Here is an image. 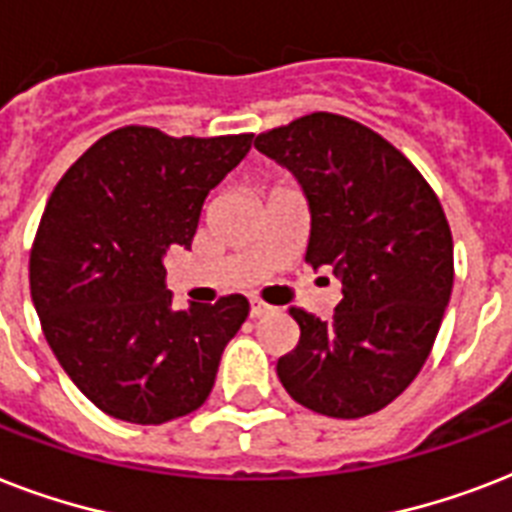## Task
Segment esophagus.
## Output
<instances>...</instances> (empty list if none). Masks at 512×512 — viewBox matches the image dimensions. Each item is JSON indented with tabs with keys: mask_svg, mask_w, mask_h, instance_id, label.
Returning a JSON list of instances; mask_svg holds the SVG:
<instances>
[{
	"mask_svg": "<svg viewBox=\"0 0 512 512\" xmlns=\"http://www.w3.org/2000/svg\"><path fill=\"white\" fill-rule=\"evenodd\" d=\"M249 313H252V319H263V316H271L273 308L271 305L260 303V300H252V303H249Z\"/></svg>",
	"mask_w": 512,
	"mask_h": 512,
	"instance_id": "esophagus-1",
	"label": "esophagus"
}]
</instances>
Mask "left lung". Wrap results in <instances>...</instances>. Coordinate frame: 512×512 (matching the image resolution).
Here are the masks:
<instances>
[{
	"mask_svg": "<svg viewBox=\"0 0 512 512\" xmlns=\"http://www.w3.org/2000/svg\"><path fill=\"white\" fill-rule=\"evenodd\" d=\"M311 212L305 260L329 268L342 300L332 321L292 308L300 342L279 358L281 385L313 412H380L428 361L454 284L441 201L401 151L345 116L308 114L257 135Z\"/></svg>",
	"mask_w": 512,
	"mask_h": 512,
	"instance_id": "8db88e82",
	"label": "left lung"
}]
</instances>
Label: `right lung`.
Here are the masks:
<instances>
[{
	"instance_id": "obj_1",
	"label": "right lung",
	"mask_w": 512,
	"mask_h": 512,
	"mask_svg": "<svg viewBox=\"0 0 512 512\" xmlns=\"http://www.w3.org/2000/svg\"><path fill=\"white\" fill-rule=\"evenodd\" d=\"M249 148L252 135L122 127L71 164L44 207L31 300L60 366L116 420L162 425L212 393L247 297L175 311L164 255L191 249L204 199Z\"/></svg>"
}]
</instances>
